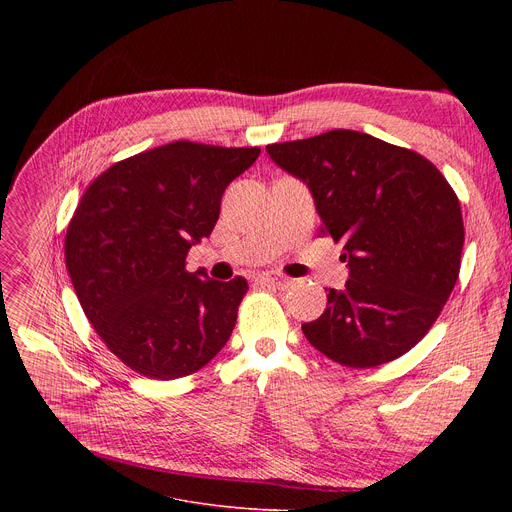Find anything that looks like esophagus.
I'll return each mask as SVG.
<instances>
[{"label":"esophagus","instance_id":"obj_1","mask_svg":"<svg viewBox=\"0 0 512 512\" xmlns=\"http://www.w3.org/2000/svg\"><path fill=\"white\" fill-rule=\"evenodd\" d=\"M259 282L265 284V286H270V288H278V290H284V288H288V286L292 284L290 278H286V276H282V274H278V272L263 274V276L259 278Z\"/></svg>","mask_w":512,"mask_h":512}]
</instances>
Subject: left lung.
Masks as SVG:
<instances>
[{
	"mask_svg": "<svg viewBox=\"0 0 512 512\" xmlns=\"http://www.w3.org/2000/svg\"><path fill=\"white\" fill-rule=\"evenodd\" d=\"M307 184L321 232L342 245V290L303 334L328 359L355 367L394 361L434 326L459 278L465 228L446 178L423 155L357 130L267 145Z\"/></svg>",
	"mask_w": 512,
	"mask_h": 512,
	"instance_id": "8db88e82",
	"label": "left lung"
}]
</instances>
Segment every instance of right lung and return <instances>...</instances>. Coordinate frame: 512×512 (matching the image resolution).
<instances>
[{"mask_svg": "<svg viewBox=\"0 0 512 512\" xmlns=\"http://www.w3.org/2000/svg\"><path fill=\"white\" fill-rule=\"evenodd\" d=\"M259 151L161 145L107 168L80 199L64 242L68 274L91 326L130 369L176 380L228 342L247 280L186 272V253L211 234L226 186Z\"/></svg>", "mask_w": 512, "mask_h": 512, "instance_id": "obj_1", "label": "right lung"}]
</instances>
